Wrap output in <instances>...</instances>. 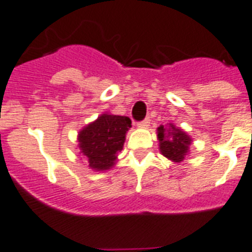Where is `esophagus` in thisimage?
Wrapping results in <instances>:
<instances>
[{"mask_svg": "<svg viewBox=\"0 0 252 252\" xmlns=\"http://www.w3.org/2000/svg\"><path fill=\"white\" fill-rule=\"evenodd\" d=\"M137 126H138L139 128H147V126H150V119H148V118H146V119H144V120L139 122V123L137 124Z\"/></svg>", "mask_w": 252, "mask_h": 252, "instance_id": "obj_1", "label": "esophagus"}]
</instances>
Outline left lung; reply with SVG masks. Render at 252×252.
I'll return each instance as SVG.
<instances>
[{
    "label": "left lung",
    "instance_id": "8db88e82",
    "mask_svg": "<svg viewBox=\"0 0 252 252\" xmlns=\"http://www.w3.org/2000/svg\"><path fill=\"white\" fill-rule=\"evenodd\" d=\"M157 139L161 155L171 162L181 163L187 156H189L190 144L192 142L191 137L172 123L157 128Z\"/></svg>",
    "mask_w": 252,
    "mask_h": 252
}]
</instances>
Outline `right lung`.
Listing matches in <instances>:
<instances>
[{
    "mask_svg": "<svg viewBox=\"0 0 252 252\" xmlns=\"http://www.w3.org/2000/svg\"><path fill=\"white\" fill-rule=\"evenodd\" d=\"M129 128H132V122L128 117L104 113L81 129L77 147L87 166L95 171L110 170L123 150Z\"/></svg>",
    "mask_w": 252,
    "mask_h": 252,
    "instance_id": "1",
    "label": "right lung"
}]
</instances>
